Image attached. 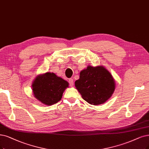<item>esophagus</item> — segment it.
I'll list each match as a JSON object with an SVG mask.
<instances>
[{"mask_svg":"<svg viewBox=\"0 0 149 149\" xmlns=\"http://www.w3.org/2000/svg\"><path fill=\"white\" fill-rule=\"evenodd\" d=\"M69 85L70 86H72L74 85V80L73 79H70L69 80Z\"/></svg>","mask_w":149,"mask_h":149,"instance_id":"34e87169","label":"esophagus"}]
</instances>
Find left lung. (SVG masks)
Instances as JSON below:
<instances>
[{
  "label": "left lung",
  "mask_w": 149,
  "mask_h": 149,
  "mask_svg": "<svg viewBox=\"0 0 149 149\" xmlns=\"http://www.w3.org/2000/svg\"><path fill=\"white\" fill-rule=\"evenodd\" d=\"M75 86L85 101L97 106L104 104L112 96L115 89V81L104 66L88 65L81 70Z\"/></svg>",
  "instance_id": "left-lung-1"
}]
</instances>
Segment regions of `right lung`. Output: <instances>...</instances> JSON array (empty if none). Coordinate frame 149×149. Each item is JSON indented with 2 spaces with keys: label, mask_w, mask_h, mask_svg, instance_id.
Returning a JSON list of instances; mask_svg holds the SVG:
<instances>
[{
  "label": "right lung",
  "mask_w": 149,
  "mask_h": 149,
  "mask_svg": "<svg viewBox=\"0 0 149 149\" xmlns=\"http://www.w3.org/2000/svg\"><path fill=\"white\" fill-rule=\"evenodd\" d=\"M69 83L53 72L38 75L32 84L34 97L42 104L52 106L61 100Z\"/></svg>",
  "instance_id": "1"
}]
</instances>
